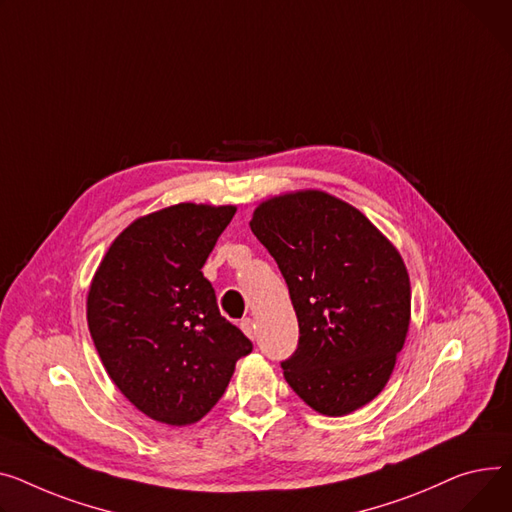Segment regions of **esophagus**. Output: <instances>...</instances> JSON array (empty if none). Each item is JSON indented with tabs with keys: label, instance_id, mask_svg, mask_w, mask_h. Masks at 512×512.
I'll return each mask as SVG.
<instances>
[{
	"label": "esophagus",
	"instance_id": "34e87169",
	"mask_svg": "<svg viewBox=\"0 0 512 512\" xmlns=\"http://www.w3.org/2000/svg\"><path fill=\"white\" fill-rule=\"evenodd\" d=\"M241 329L245 331V335H249L251 339L255 337V321L251 319V317H247V319H243L241 321Z\"/></svg>",
	"mask_w": 512,
	"mask_h": 512
}]
</instances>
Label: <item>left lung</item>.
Listing matches in <instances>:
<instances>
[{
    "mask_svg": "<svg viewBox=\"0 0 512 512\" xmlns=\"http://www.w3.org/2000/svg\"><path fill=\"white\" fill-rule=\"evenodd\" d=\"M251 230L276 259L298 317V346L282 360L288 385L325 416L372 401L410 327V276L397 249L323 191L261 203Z\"/></svg>",
    "mask_w": 512,
    "mask_h": 512,
    "instance_id": "left-lung-1",
    "label": "left lung"
}]
</instances>
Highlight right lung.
I'll return each mask as SVG.
<instances>
[{"label": "right lung", "instance_id": "1", "mask_svg": "<svg viewBox=\"0 0 512 512\" xmlns=\"http://www.w3.org/2000/svg\"><path fill=\"white\" fill-rule=\"evenodd\" d=\"M234 206H179L127 226L88 292V327L119 391L152 420L185 426L224 395L251 339L220 315L201 267Z\"/></svg>", "mask_w": 512, "mask_h": 512}]
</instances>
